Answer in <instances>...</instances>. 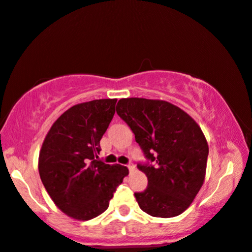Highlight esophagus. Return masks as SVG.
I'll use <instances>...</instances> for the list:
<instances>
[{"mask_svg": "<svg viewBox=\"0 0 252 252\" xmlns=\"http://www.w3.org/2000/svg\"><path fill=\"white\" fill-rule=\"evenodd\" d=\"M127 168H129L130 171H134V169H135V165H134L133 163H129V164H127Z\"/></svg>", "mask_w": 252, "mask_h": 252, "instance_id": "1", "label": "esophagus"}]
</instances>
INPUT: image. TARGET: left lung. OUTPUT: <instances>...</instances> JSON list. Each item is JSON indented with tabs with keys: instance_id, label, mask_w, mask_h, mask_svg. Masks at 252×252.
Here are the masks:
<instances>
[{
	"instance_id": "obj_1",
	"label": "left lung",
	"mask_w": 252,
	"mask_h": 252,
	"mask_svg": "<svg viewBox=\"0 0 252 252\" xmlns=\"http://www.w3.org/2000/svg\"><path fill=\"white\" fill-rule=\"evenodd\" d=\"M117 113L152 162L138 164L148 178L147 189L134 193L141 210L158 218L181 215L206 178L209 147L201 127L185 111L163 100L121 99Z\"/></svg>"
}]
</instances>
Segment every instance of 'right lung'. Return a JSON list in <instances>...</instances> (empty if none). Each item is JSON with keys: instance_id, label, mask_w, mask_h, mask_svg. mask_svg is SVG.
Returning <instances> with one entry per match:
<instances>
[{"instance_id": "add662e5", "label": "right lung", "mask_w": 252, "mask_h": 252, "mask_svg": "<svg viewBox=\"0 0 252 252\" xmlns=\"http://www.w3.org/2000/svg\"><path fill=\"white\" fill-rule=\"evenodd\" d=\"M116 103L117 99H100L71 106L53 123L42 143V183L55 206L75 220H91L104 212L129 173L123 165L95 160Z\"/></svg>"}]
</instances>
